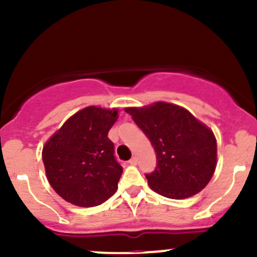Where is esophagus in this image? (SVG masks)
Masks as SVG:
<instances>
[{
  "mask_svg": "<svg viewBox=\"0 0 257 257\" xmlns=\"http://www.w3.org/2000/svg\"><path fill=\"white\" fill-rule=\"evenodd\" d=\"M137 163H138V158L137 157H133L131 160H129V164L131 165H137Z\"/></svg>",
  "mask_w": 257,
  "mask_h": 257,
  "instance_id": "1",
  "label": "esophagus"
}]
</instances>
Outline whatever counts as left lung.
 Returning <instances> with one entry per match:
<instances>
[{"mask_svg": "<svg viewBox=\"0 0 257 257\" xmlns=\"http://www.w3.org/2000/svg\"><path fill=\"white\" fill-rule=\"evenodd\" d=\"M152 142L158 165L145 174L155 193L185 199L203 190L216 168L214 133L189 110L165 102L125 108Z\"/></svg>", "mask_w": 257, "mask_h": 257, "instance_id": "8db88e82", "label": "left lung"}]
</instances>
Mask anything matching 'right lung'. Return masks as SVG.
Masks as SVG:
<instances>
[{
	"label": "right lung",
	"instance_id": "right-lung-1",
	"mask_svg": "<svg viewBox=\"0 0 257 257\" xmlns=\"http://www.w3.org/2000/svg\"><path fill=\"white\" fill-rule=\"evenodd\" d=\"M116 118V109L87 107L72 115L43 147L49 184L68 203L97 206L118 189L123 168L108 138Z\"/></svg>",
	"mask_w": 257,
	"mask_h": 257
}]
</instances>
